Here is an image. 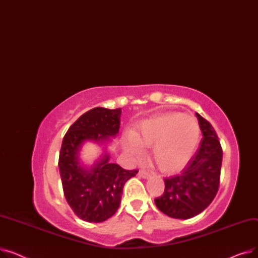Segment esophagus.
<instances>
[{"label":"esophagus","mask_w":258,"mask_h":258,"mask_svg":"<svg viewBox=\"0 0 258 258\" xmlns=\"http://www.w3.org/2000/svg\"><path fill=\"white\" fill-rule=\"evenodd\" d=\"M139 175H140L141 178H143V179H147V178H150V175H151V174L148 173L147 171H145V170H142V169H141V170L139 171Z\"/></svg>","instance_id":"esophagus-1"}]
</instances>
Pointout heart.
I'll list each match as a JSON object with an SVG mask.
<instances>
[{
  "label": "heart",
  "instance_id": "obj_1",
  "mask_svg": "<svg viewBox=\"0 0 258 258\" xmlns=\"http://www.w3.org/2000/svg\"><path fill=\"white\" fill-rule=\"evenodd\" d=\"M197 121L181 113L157 116L143 121L138 130L122 140L123 150L133 157L143 155V146L152 147L153 160L165 173L181 170L194 156L200 142Z\"/></svg>",
  "mask_w": 258,
  "mask_h": 258
}]
</instances>
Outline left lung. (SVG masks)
Here are the masks:
<instances>
[{
  "instance_id": "8db88e82",
  "label": "left lung",
  "mask_w": 258,
  "mask_h": 258,
  "mask_svg": "<svg viewBox=\"0 0 258 258\" xmlns=\"http://www.w3.org/2000/svg\"><path fill=\"white\" fill-rule=\"evenodd\" d=\"M203 134L196 155L178 175L164 179L165 190L155 200L160 211L173 219L187 220L204 211L220 186L223 152L212 125L196 113Z\"/></svg>"
}]
</instances>
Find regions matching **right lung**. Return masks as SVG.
Segmentation results:
<instances>
[{"instance_id":"add662e5","label":"right lung","mask_w":258,"mask_h":258,"mask_svg":"<svg viewBox=\"0 0 258 258\" xmlns=\"http://www.w3.org/2000/svg\"><path fill=\"white\" fill-rule=\"evenodd\" d=\"M121 113L120 107L92 108L74 122L62 139L58 167L63 194L74 213L89 223H101L114 215L125 182L138 173L110 162L107 146L119 132ZM88 141L103 146L101 157L92 166L80 158Z\"/></svg>"}]
</instances>
